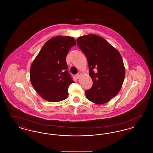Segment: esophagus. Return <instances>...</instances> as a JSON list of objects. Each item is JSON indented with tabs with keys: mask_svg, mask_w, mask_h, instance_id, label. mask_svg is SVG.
I'll use <instances>...</instances> for the list:
<instances>
[{
	"mask_svg": "<svg viewBox=\"0 0 153 153\" xmlns=\"http://www.w3.org/2000/svg\"><path fill=\"white\" fill-rule=\"evenodd\" d=\"M81 76V73H80V72L77 73V74H76V77H77L78 79H80Z\"/></svg>",
	"mask_w": 153,
	"mask_h": 153,
	"instance_id": "esophagus-1",
	"label": "esophagus"
}]
</instances>
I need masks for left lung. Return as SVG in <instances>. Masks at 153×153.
Listing matches in <instances>:
<instances>
[{"mask_svg":"<svg viewBox=\"0 0 153 153\" xmlns=\"http://www.w3.org/2000/svg\"><path fill=\"white\" fill-rule=\"evenodd\" d=\"M87 58L92 88L85 91L88 99L97 104L109 102L117 95L125 77V68L120 53L104 38L90 34L77 39Z\"/></svg>","mask_w":153,"mask_h":153,"instance_id":"left-lung-1","label":"left lung"}]
</instances>
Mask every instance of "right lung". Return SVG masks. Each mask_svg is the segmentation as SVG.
Wrapping results in <instances>:
<instances>
[{"label":"right lung","instance_id":"obj_1","mask_svg":"<svg viewBox=\"0 0 153 153\" xmlns=\"http://www.w3.org/2000/svg\"><path fill=\"white\" fill-rule=\"evenodd\" d=\"M76 44L72 36L53 37L44 44L32 62L30 81L44 100L58 102L68 97V88L74 81L67 71L66 57Z\"/></svg>","mask_w":153,"mask_h":153}]
</instances>
